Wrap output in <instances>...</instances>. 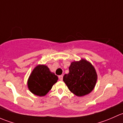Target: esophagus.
<instances>
[{"instance_id":"esophagus-1","label":"esophagus","mask_w":123,"mask_h":123,"mask_svg":"<svg viewBox=\"0 0 123 123\" xmlns=\"http://www.w3.org/2000/svg\"><path fill=\"white\" fill-rule=\"evenodd\" d=\"M63 75H60V76H59V79H60V80H63Z\"/></svg>"}]
</instances>
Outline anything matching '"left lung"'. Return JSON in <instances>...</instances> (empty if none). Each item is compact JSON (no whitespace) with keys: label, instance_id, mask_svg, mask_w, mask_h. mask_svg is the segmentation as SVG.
<instances>
[{"label":"left lung","instance_id":"obj_1","mask_svg":"<svg viewBox=\"0 0 123 123\" xmlns=\"http://www.w3.org/2000/svg\"><path fill=\"white\" fill-rule=\"evenodd\" d=\"M69 70V73L63 76V81L72 93L78 97H82L93 89L97 80V74L89 62L84 59L73 62Z\"/></svg>","mask_w":123,"mask_h":123}]
</instances>
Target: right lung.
Instances as JSON below:
<instances>
[{"label":"right lung","mask_w":123,"mask_h":123,"mask_svg":"<svg viewBox=\"0 0 123 123\" xmlns=\"http://www.w3.org/2000/svg\"><path fill=\"white\" fill-rule=\"evenodd\" d=\"M58 80L57 76L45 65H38L34 69L28 80L30 91L35 95L44 96Z\"/></svg>","instance_id":"obj_1"}]
</instances>
